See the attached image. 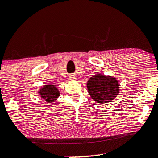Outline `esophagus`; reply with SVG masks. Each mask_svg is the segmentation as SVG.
I'll use <instances>...</instances> for the list:
<instances>
[{
  "label": "esophagus",
  "instance_id": "34e87169",
  "mask_svg": "<svg viewBox=\"0 0 158 158\" xmlns=\"http://www.w3.org/2000/svg\"><path fill=\"white\" fill-rule=\"evenodd\" d=\"M70 79L71 81H75V80H77V77H76L75 76H70Z\"/></svg>",
  "mask_w": 158,
  "mask_h": 158
}]
</instances>
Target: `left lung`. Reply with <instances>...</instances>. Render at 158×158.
<instances>
[{
	"label": "left lung",
	"mask_w": 158,
	"mask_h": 158,
	"mask_svg": "<svg viewBox=\"0 0 158 158\" xmlns=\"http://www.w3.org/2000/svg\"><path fill=\"white\" fill-rule=\"evenodd\" d=\"M90 97L95 102L106 104L112 102L120 91L119 81L114 77L97 73L87 81Z\"/></svg>",
	"instance_id": "8db88e82"
}]
</instances>
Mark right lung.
I'll return each mask as SVG.
<instances>
[{"label":"right lung","instance_id":"right-lung-1","mask_svg":"<svg viewBox=\"0 0 158 158\" xmlns=\"http://www.w3.org/2000/svg\"><path fill=\"white\" fill-rule=\"evenodd\" d=\"M38 95L48 104H53L60 96V91L56 85L48 83L40 87Z\"/></svg>","mask_w":158,"mask_h":158}]
</instances>
